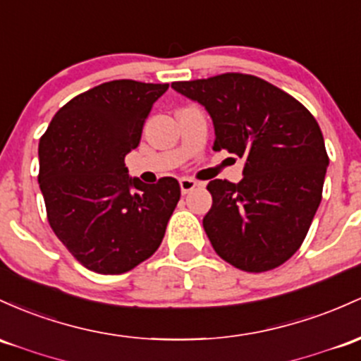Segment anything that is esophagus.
<instances>
[{
	"label": "esophagus",
	"instance_id": "1",
	"mask_svg": "<svg viewBox=\"0 0 361 361\" xmlns=\"http://www.w3.org/2000/svg\"><path fill=\"white\" fill-rule=\"evenodd\" d=\"M199 185H200L199 181L192 180V178H181L180 180V188H181V193H183V195H187V193L192 192V190H195Z\"/></svg>",
	"mask_w": 361,
	"mask_h": 361
}]
</instances>
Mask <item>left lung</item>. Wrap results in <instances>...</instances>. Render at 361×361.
<instances>
[{"label":"left lung","instance_id":"obj_1","mask_svg":"<svg viewBox=\"0 0 361 361\" xmlns=\"http://www.w3.org/2000/svg\"><path fill=\"white\" fill-rule=\"evenodd\" d=\"M214 123V150L245 159L243 180H212L204 229L226 262L247 272L279 267L302 247L322 200L329 157L302 102L259 77L223 73L173 82Z\"/></svg>","mask_w":361,"mask_h":361}]
</instances>
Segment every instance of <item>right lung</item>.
Listing matches in <instances>:
<instances>
[{"label": "right lung", "instance_id": "1", "mask_svg": "<svg viewBox=\"0 0 361 361\" xmlns=\"http://www.w3.org/2000/svg\"><path fill=\"white\" fill-rule=\"evenodd\" d=\"M169 84L113 80L54 114L39 142V187L54 235L89 271L123 274L159 248L180 200L171 176L145 185L125 156Z\"/></svg>", "mask_w": 361, "mask_h": 361}]
</instances>
